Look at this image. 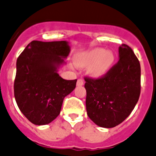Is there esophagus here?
Wrapping results in <instances>:
<instances>
[{
	"instance_id": "obj_1",
	"label": "esophagus",
	"mask_w": 156,
	"mask_h": 156,
	"mask_svg": "<svg viewBox=\"0 0 156 156\" xmlns=\"http://www.w3.org/2000/svg\"><path fill=\"white\" fill-rule=\"evenodd\" d=\"M84 84V81L82 79H78L77 81V86H82Z\"/></svg>"
}]
</instances>
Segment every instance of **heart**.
I'll return each instance as SVG.
<instances>
[{"instance_id":"heart-1","label":"heart","mask_w":156,"mask_h":156,"mask_svg":"<svg viewBox=\"0 0 156 156\" xmlns=\"http://www.w3.org/2000/svg\"><path fill=\"white\" fill-rule=\"evenodd\" d=\"M74 61L78 67H87V74L90 77L99 78L104 76L113 67L115 55L110 50L94 48L87 52L77 54Z\"/></svg>"}]
</instances>
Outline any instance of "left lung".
Returning <instances> with one entry per match:
<instances>
[{
    "label": "left lung",
    "instance_id": "1",
    "mask_svg": "<svg viewBox=\"0 0 156 156\" xmlns=\"http://www.w3.org/2000/svg\"><path fill=\"white\" fill-rule=\"evenodd\" d=\"M141 69L132 49L119 47V61L98 79L85 78L86 110L98 126L112 128L129 116L140 94Z\"/></svg>",
    "mask_w": 156,
    "mask_h": 156
}]
</instances>
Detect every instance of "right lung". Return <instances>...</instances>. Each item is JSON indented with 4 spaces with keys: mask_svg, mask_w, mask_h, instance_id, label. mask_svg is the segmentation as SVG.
Instances as JSON below:
<instances>
[{
    "mask_svg": "<svg viewBox=\"0 0 156 156\" xmlns=\"http://www.w3.org/2000/svg\"><path fill=\"white\" fill-rule=\"evenodd\" d=\"M67 41H32L16 60L14 97L23 114L38 126L59 115L65 97L77 79L65 80L58 71L70 52Z\"/></svg>",
    "mask_w": 156,
    "mask_h": 156,
    "instance_id": "1",
    "label": "right lung"
}]
</instances>
